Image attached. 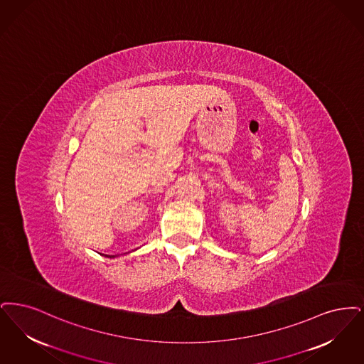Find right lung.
<instances>
[{
    "instance_id": "add662e5",
    "label": "right lung",
    "mask_w": 364,
    "mask_h": 364,
    "mask_svg": "<svg viewBox=\"0 0 364 364\" xmlns=\"http://www.w3.org/2000/svg\"><path fill=\"white\" fill-rule=\"evenodd\" d=\"M106 257H110V258H114V257H117V255H106Z\"/></svg>"
}]
</instances>
